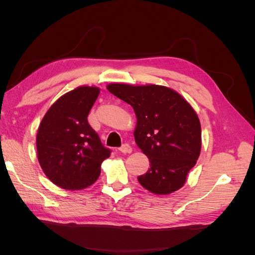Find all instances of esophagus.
<instances>
[{
  "label": "esophagus",
  "instance_id": "esophagus-1",
  "mask_svg": "<svg viewBox=\"0 0 255 255\" xmlns=\"http://www.w3.org/2000/svg\"><path fill=\"white\" fill-rule=\"evenodd\" d=\"M119 151L122 152V153H130V152H132V146H130V145L128 144V143H125V144H122V145L120 146Z\"/></svg>",
  "mask_w": 255,
  "mask_h": 255
}]
</instances>
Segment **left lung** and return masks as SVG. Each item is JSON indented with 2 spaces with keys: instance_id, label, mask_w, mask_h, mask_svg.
Here are the masks:
<instances>
[{
  "instance_id": "8db88e82",
  "label": "left lung",
  "mask_w": 255,
  "mask_h": 255,
  "mask_svg": "<svg viewBox=\"0 0 255 255\" xmlns=\"http://www.w3.org/2000/svg\"><path fill=\"white\" fill-rule=\"evenodd\" d=\"M107 89L135 112V141L150 161L138 182L155 195L183 187L201 152V125L195 110L176 91L159 85L113 83Z\"/></svg>"
}]
</instances>
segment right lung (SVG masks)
I'll list each match as a JSON object with an SVG mask.
<instances>
[{
	"mask_svg": "<svg viewBox=\"0 0 255 255\" xmlns=\"http://www.w3.org/2000/svg\"><path fill=\"white\" fill-rule=\"evenodd\" d=\"M100 94L95 86H80L54 103L38 128V161L48 179L60 188L79 190L94 184L101 164L110 157L87 120Z\"/></svg>",
	"mask_w": 255,
	"mask_h": 255,
	"instance_id": "right-lung-1",
	"label": "right lung"
}]
</instances>
